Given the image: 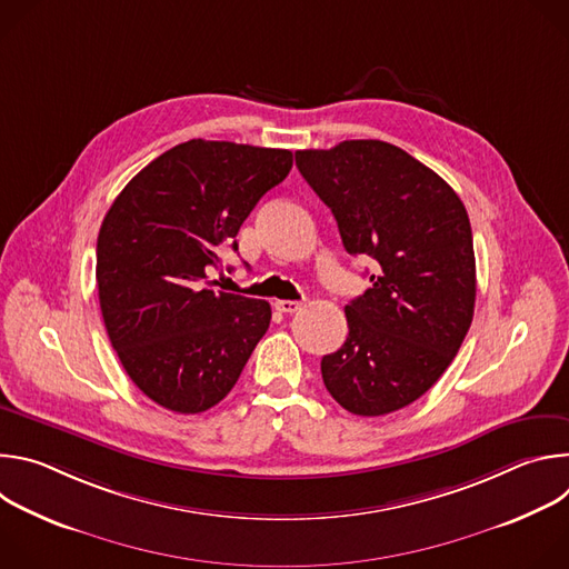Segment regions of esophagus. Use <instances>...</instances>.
Segmentation results:
<instances>
[{
  "mask_svg": "<svg viewBox=\"0 0 569 569\" xmlns=\"http://www.w3.org/2000/svg\"><path fill=\"white\" fill-rule=\"evenodd\" d=\"M301 301H290V299H281V301H277L274 303V308L279 310V312H286V315H292V312H297V310H301Z\"/></svg>",
  "mask_w": 569,
  "mask_h": 569,
  "instance_id": "34e87169",
  "label": "esophagus"
}]
</instances>
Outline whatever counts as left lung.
<instances>
[{
	"label": "left lung",
	"mask_w": 569,
	"mask_h": 569,
	"mask_svg": "<svg viewBox=\"0 0 569 569\" xmlns=\"http://www.w3.org/2000/svg\"><path fill=\"white\" fill-rule=\"evenodd\" d=\"M349 254L378 268L345 306L349 338L321 358L345 410L382 417L421 398L455 360L475 310V252L463 202L419 159L378 139L297 150Z\"/></svg>",
	"instance_id": "8db88e82"
}]
</instances>
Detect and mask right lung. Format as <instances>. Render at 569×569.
Returning <instances> with one entry per match:
<instances>
[{"label": "right lung", "mask_w": 569, "mask_h": 569, "mask_svg": "<svg viewBox=\"0 0 569 569\" xmlns=\"http://www.w3.org/2000/svg\"><path fill=\"white\" fill-rule=\"evenodd\" d=\"M292 169V152L191 139L141 169L108 209L97 286L108 338L157 405L198 415L236 385L266 336L263 299L211 290L209 266L257 202Z\"/></svg>", "instance_id": "right-lung-1"}]
</instances>
